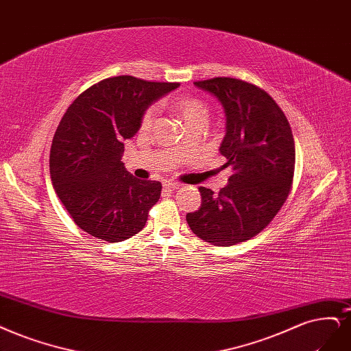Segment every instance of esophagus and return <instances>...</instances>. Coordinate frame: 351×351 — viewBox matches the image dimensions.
Here are the masks:
<instances>
[{"mask_svg": "<svg viewBox=\"0 0 351 351\" xmlns=\"http://www.w3.org/2000/svg\"><path fill=\"white\" fill-rule=\"evenodd\" d=\"M162 186H164V189H165V190H170V191L177 190V189H180V187H181V184L174 183V181H165V183H164Z\"/></svg>", "mask_w": 351, "mask_h": 351, "instance_id": "obj_1", "label": "esophagus"}]
</instances>
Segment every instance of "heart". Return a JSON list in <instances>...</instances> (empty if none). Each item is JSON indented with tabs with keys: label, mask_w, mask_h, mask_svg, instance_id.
<instances>
[{
	"label": "heart",
	"mask_w": 351,
	"mask_h": 351,
	"mask_svg": "<svg viewBox=\"0 0 351 351\" xmlns=\"http://www.w3.org/2000/svg\"><path fill=\"white\" fill-rule=\"evenodd\" d=\"M171 107L176 112V114L183 120L187 129L196 125H206L210 114L208 104L197 97H191V95H183V97L176 99ZM155 119H156V108L155 107L147 108L141 120V128L143 130L151 129Z\"/></svg>",
	"instance_id": "1"
}]
</instances>
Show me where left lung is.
I'll return each instance as SVG.
<instances>
[{"label":"left lung","instance_id":"8db88e82","mask_svg":"<svg viewBox=\"0 0 351 351\" xmlns=\"http://www.w3.org/2000/svg\"><path fill=\"white\" fill-rule=\"evenodd\" d=\"M195 86L223 107L219 152L234 174L219 195L200 187V208L186 219L203 241L229 247L256 237L283 206L295 173V141L282 108L264 90L226 77Z\"/></svg>","mask_w":351,"mask_h":351}]
</instances>
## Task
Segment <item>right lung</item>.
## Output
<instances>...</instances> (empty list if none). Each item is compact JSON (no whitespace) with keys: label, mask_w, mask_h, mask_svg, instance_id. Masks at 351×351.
<instances>
[{"label":"right lung","mask_w":351,"mask_h":351,"mask_svg":"<svg viewBox=\"0 0 351 351\" xmlns=\"http://www.w3.org/2000/svg\"><path fill=\"white\" fill-rule=\"evenodd\" d=\"M178 86L120 75L94 84L68 107L52 141L49 170L58 197L82 231L120 243L147 223L161 183L126 170L123 141L139 130L145 110Z\"/></svg>","instance_id":"1"}]
</instances>
